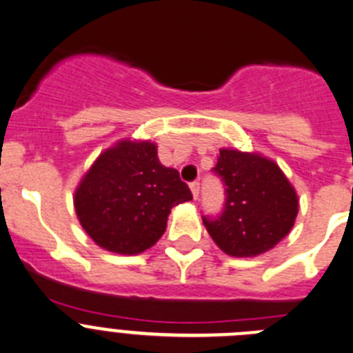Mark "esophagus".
I'll use <instances>...</instances> for the list:
<instances>
[{
	"mask_svg": "<svg viewBox=\"0 0 353 353\" xmlns=\"http://www.w3.org/2000/svg\"><path fill=\"white\" fill-rule=\"evenodd\" d=\"M190 188H191V193H193V198L196 200L198 194H200V183H198V181H193V183L190 184Z\"/></svg>",
	"mask_w": 353,
	"mask_h": 353,
	"instance_id": "34e87169",
	"label": "esophagus"
}]
</instances>
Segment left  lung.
Returning <instances> with one entry per match:
<instances>
[{"mask_svg":"<svg viewBox=\"0 0 353 353\" xmlns=\"http://www.w3.org/2000/svg\"><path fill=\"white\" fill-rule=\"evenodd\" d=\"M214 172L225 186V203L217 219L203 217V224L222 252L239 259L262 255L292 231L299 194L274 160L222 148Z\"/></svg>","mask_w":353,"mask_h":353,"instance_id":"1","label":"left lung"}]
</instances>
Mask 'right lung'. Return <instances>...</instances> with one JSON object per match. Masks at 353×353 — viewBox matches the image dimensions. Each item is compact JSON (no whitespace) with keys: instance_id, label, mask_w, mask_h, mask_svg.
I'll use <instances>...</instances> for the list:
<instances>
[{"instance_id":"add662e5","label":"right lung","mask_w":353,"mask_h":353,"mask_svg":"<svg viewBox=\"0 0 353 353\" xmlns=\"http://www.w3.org/2000/svg\"><path fill=\"white\" fill-rule=\"evenodd\" d=\"M191 198L179 172L160 163L155 143L121 139L82 176L74 207L98 246L138 255L162 238L172 207Z\"/></svg>"}]
</instances>
